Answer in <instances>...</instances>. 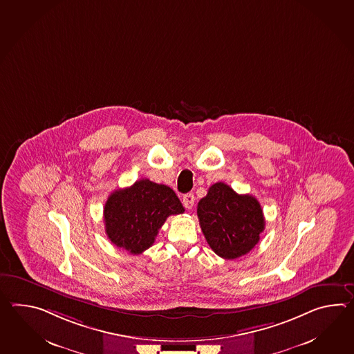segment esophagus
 <instances>
[{
  "label": "esophagus",
  "instance_id": "34e87169",
  "mask_svg": "<svg viewBox=\"0 0 354 354\" xmlns=\"http://www.w3.org/2000/svg\"><path fill=\"white\" fill-rule=\"evenodd\" d=\"M194 201H196V198H194V196H193L192 193H188V194H185V196H183V205H184L185 208H188V209L193 208Z\"/></svg>",
  "mask_w": 354,
  "mask_h": 354
}]
</instances>
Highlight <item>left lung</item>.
Masks as SVG:
<instances>
[{
    "label": "left lung",
    "instance_id": "1",
    "mask_svg": "<svg viewBox=\"0 0 354 354\" xmlns=\"http://www.w3.org/2000/svg\"><path fill=\"white\" fill-rule=\"evenodd\" d=\"M199 225L213 252L236 259L259 243L266 221L255 196L237 194L225 183H216L196 207Z\"/></svg>",
    "mask_w": 354,
    "mask_h": 354
}]
</instances>
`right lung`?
<instances>
[{
  "label": "right lung",
  "mask_w": 354,
  "mask_h": 354,
  "mask_svg": "<svg viewBox=\"0 0 354 354\" xmlns=\"http://www.w3.org/2000/svg\"><path fill=\"white\" fill-rule=\"evenodd\" d=\"M184 211L173 189L141 179L110 194L104 207L105 232L113 244L138 255L155 243L169 216Z\"/></svg>",
  "instance_id": "1"
}]
</instances>
